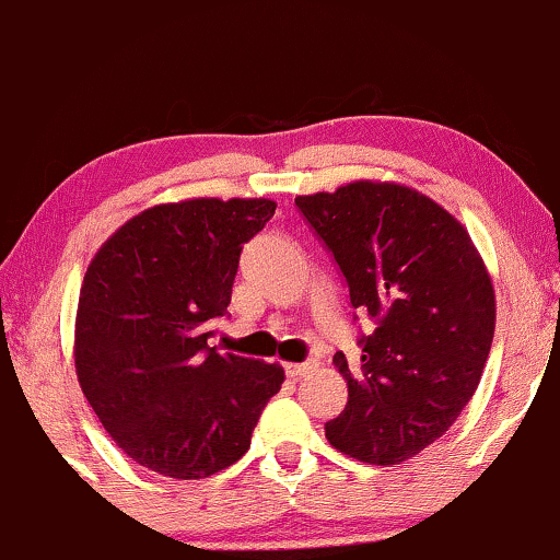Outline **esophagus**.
Returning a JSON list of instances; mask_svg holds the SVG:
<instances>
[{"label":"esophagus","mask_w":560,"mask_h":560,"mask_svg":"<svg viewBox=\"0 0 560 560\" xmlns=\"http://www.w3.org/2000/svg\"><path fill=\"white\" fill-rule=\"evenodd\" d=\"M314 369H316V363H314V361H303V363H288V365H285V374L291 376V378H301V376L312 374Z\"/></svg>","instance_id":"esophagus-1"}]
</instances>
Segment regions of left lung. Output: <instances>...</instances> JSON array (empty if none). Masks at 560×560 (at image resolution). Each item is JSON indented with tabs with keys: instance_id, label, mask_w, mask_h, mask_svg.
Listing matches in <instances>:
<instances>
[{
	"instance_id": "obj_1",
	"label": "left lung",
	"mask_w": 560,
	"mask_h": 560,
	"mask_svg": "<svg viewBox=\"0 0 560 560\" xmlns=\"http://www.w3.org/2000/svg\"><path fill=\"white\" fill-rule=\"evenodd\" d=\"M350 288L376 319L361 337L348 405L327 441L369 465H399L444 436L478 389L495 332V293L467 228L431 197L395 182L345 184L295 197Z\"/></svg>"
}]
</instances>
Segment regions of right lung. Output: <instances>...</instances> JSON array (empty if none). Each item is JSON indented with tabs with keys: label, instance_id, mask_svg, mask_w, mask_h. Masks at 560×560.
I'll use <instances>...</instances> for the list:
<instances>
[{
	"label": "right lung",
	"instance_id": "1",
	"mask_svg": "<svg viewBox=\"0 0 560 560\" xmlns=\"http://www.w3.org/2000/svg\"><path fill=\"white\" fill-rule=\"evenodd\" d=\"M272 199L197 197L127 220L90 259L74 319V371L116 446L158 475L210 478L238 462L285 382L278 363L218 353L241 248Z\"/></svg>",
	"mask_w": 560,
	"mask_h": 560
}]
</instances>
